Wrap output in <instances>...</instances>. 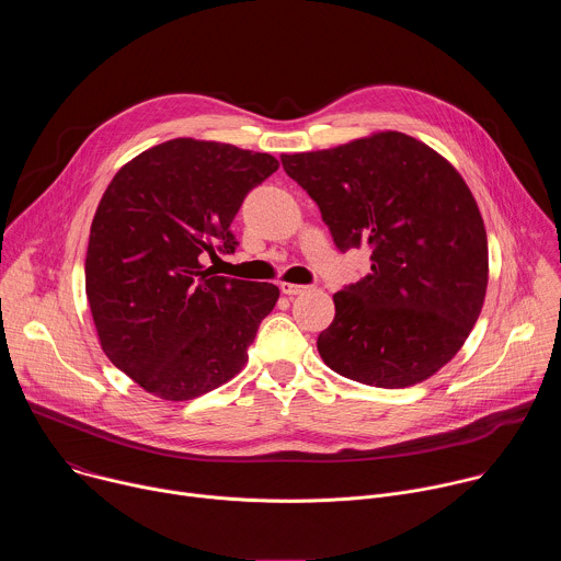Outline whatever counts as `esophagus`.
Returning a JSON list of instances; mask_svg holds the SVG:
<instances>
[{
  "label": "esophagus",
  "instance_id": "esophagus-1",
  "mask_svg": "<svg viewBox=\"0 0 561 561\" xmlns=\"http://www.w3.org/2000/svg\"><path fill=\"white\" fill-rule=\"evenodd\" d=\"M279 288H282V293H284V295H288V297H293V295H299V293L308 290V286H304V284H288V282H282V284H279Z\"/></svg>",
  "mask_w": 561,
  "mask_h": 561
}]
</instances>
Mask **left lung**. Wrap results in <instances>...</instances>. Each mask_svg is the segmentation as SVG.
<instances>
[{"instance_id":"1","label":"left lung","mask_w":561,"mask_h":561,"mask_svg":"<svg viewBox=\"0 0 561 561\" xmlns=\"http://www.w3.org/2000/svg\"><path fill=\"white\" fill-rule=\"evenodd\" d=\"M282 167L319 206L335 247L370 251V271L335 299L317 351L340 375L407 388L461 348L482 310L489 242L461 175L426 144L379 133L282 154Z\"/></svg>"}]
</instances>
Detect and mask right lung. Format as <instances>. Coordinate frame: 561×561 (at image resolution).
Instances as JSON below:
<instances>
[{"label": "right lung", "mask_w": 561, "mask_h": 561, "mask_svg": "<svg viewBox=\"0 0 561 561\" xmlns=\"http://www.w3.org/2000/svg\"><path fill=\"white\" fill-rule=\"evenodd\" d=\"M277 169L268 152L180 137L108 184L91 226L87 297L104 353L144 390L184 402L247 364L279 288L219 277L202 260L234 253L239 206Z\"/></svg>", "instance_id": "right-lung-1"}]
</instances>
